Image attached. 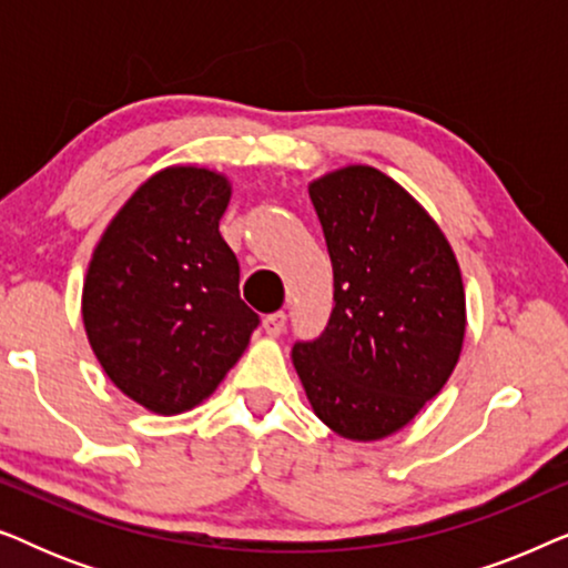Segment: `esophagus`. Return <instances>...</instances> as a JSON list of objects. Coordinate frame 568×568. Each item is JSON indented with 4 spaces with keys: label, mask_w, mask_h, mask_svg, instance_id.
Masks as SVG:
<instances>
[{
    "label": "esophagus",
    "mask_w": 568,
    "mask_h": 568,
    "mask_svg": "<svg viewBox=\"0 0 568 568\" xmlns=\"http://www.w3.org/2000/svg\"><path fill=\"white\" fill-rule=\"evenodd\" d=\"M284 325H286V315L284 313H271L263 317V331L268 333V336H282L284 333Z\"/></svg>",
    "instance_id": "1"
}]
</instances>
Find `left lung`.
Listing matches in <instances>:
<instances>
[{
	"label": "left lung",
	"instance_id": "8db88e82",
	"mask_svg": "<svg viewBox=\"0 0 568 568\" xmlns=\"http://www.w3.org/2000/svg\"><path fill=\"white\" fill-rule=\"evenodd\" d=\"M310 199L336 305L321 336L294 344V369L317 418L341 437H390L460 359V266L424 206L375 168L333 170L310 183Z\"/></svg>",
	"mask_w": 568,
	"mask_h": 568
}]
</instances>
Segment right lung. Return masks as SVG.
Instances as JSON below:
<instances>
[{
	"label": "right lung",
	"instance_id": "add662e5",
	"mask_svg": "<svg viewBox=\"0 0 568 568\" xmlns=\"http://www.w3.org/2000/svg\"><path fill=\"white\" fill-rule=\"evenodd\" d=\"M230 196L214 170H160L92 253L82 286L90 346L111 383L154 414L209 398L261 323L240 300L237 258L220 235Z\"/></svg>",
	"mask_w": 568,
	"mask_h": 568
}]
</instances>
